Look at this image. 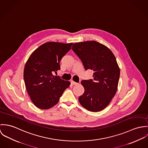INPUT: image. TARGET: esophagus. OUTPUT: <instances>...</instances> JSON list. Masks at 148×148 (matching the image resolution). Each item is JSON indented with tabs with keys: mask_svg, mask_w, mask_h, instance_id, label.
Masks as SVG:
<instances>
[{
	"mask_svg": "<svg viewBox=\"0 0 148 148\" xmlns=\"http://www.w3.org/2000/svg\"><path fill=\"white\" fill-rule=\"evenodd\" d=\"M71 83L72 84H73V85H76V84H78V83L75 82L74 81H71Z\"/></svg>",
	"mask_w": 148,
	"mask_h": 148,
	"instance_id": "esophagus-1",
	"label": "esophagus"
}]
</instances>
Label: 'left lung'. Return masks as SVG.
<instances>
[{"mask_svg":"<svg viewBox=\"0 0 148 148\" xmlns=\"http://www.w3.org/2000/svg\"><path fill=\"white\" fill-rule=\"evenodd\" d=\"M71 49L77 55L86 70L94 71L93 79L83 80L84 94L79 103L86 110L98 112L104 109L116 94L120 69L113 53L95 41L73 44Z\"/></svg>","mask_w":148,"mask_h":148,"instance_id":"obj_1","label":"left lung"}]
</instances>
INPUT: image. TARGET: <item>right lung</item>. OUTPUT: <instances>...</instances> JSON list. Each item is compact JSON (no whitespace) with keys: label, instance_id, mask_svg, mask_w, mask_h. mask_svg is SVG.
<instances>
[{"label":"right lung","instance_id":"add662e5","mask_svg":"<svg viewBox=\"0 0 148 148\" xmlns=\"http://www.w3.org/2000/svg\"><path fill=\"white\" fill-rule=\"evenodd\" d=\"M73 43L49 42L40 46L30 56L24 70V79L34 104L47 110L55 106L70 82L53 75L60 70V62Z\"/></svg>","mask_w":148,"mask_h":148}]
</instances>
